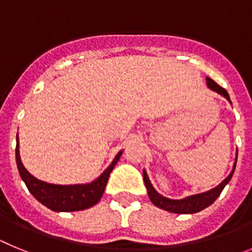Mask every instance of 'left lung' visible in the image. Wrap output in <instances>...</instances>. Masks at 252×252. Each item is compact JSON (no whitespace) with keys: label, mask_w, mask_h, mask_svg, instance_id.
<instances>
[{"label":"left lung","mask_w":252,"mask_h":252,"mask_svg":"<svg viewBox=\"0 0 252 252\" xmlns=\"http://www.w3.org/2000/svg\"><path fill=\"white\" fill-rule=\"evenodd\" d=\"M207 84L212 91L215 92L220 93L223 97H226L228 101H230V95L227 93V91L224 90L223 87L218 86L215 81H212L211 78H207ZM236 168V161L235 165H233L232 171H231V174L226 178V179L222 182L220 186H217L216 188L211 189L208 192L206 193H201V194H195V195H190V197H187L184 199H169V198L162 197L160 195L159 193L153 188L151 186L150 180H149L148 174H146V171L144 170V182H145L146 189H148V194L149 198H150V201L153 202L154 204L159 208L165 209V211H169V212L173 213H195L199 212L202 209H204L206 207L211 206L213 202L216 201L218 198V195L221 194V192L223 190V188L226 187V184L228 183L231 180L233 175V171H235Z\"/></svg>","instance_id":"1"}]
</instances>
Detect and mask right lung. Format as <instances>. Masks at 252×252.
<instances>
[{
  "label": "right lung",
  "mask_w": 252,
  "mask_h": 252,
  "mask_svg": "<svg viewBox=\"0 0 252 252\" xmlns=\"http://www.w3.org/2000/svg\"><path fill=\"white\" fill-rule=\"evenodd\" d=\"M121 153L116 155L112 164L104 170L103 174L91 184L82 186H55L37 180L24 168L19 154V140L16 144V164L21 179L25 182L29 192L36 198L40 203L55 212H73L90 208L98 203L106 188L107 180L116 162L119 161Z\"/></svg>",
  "instance_id": "1"
}]
</instances>
